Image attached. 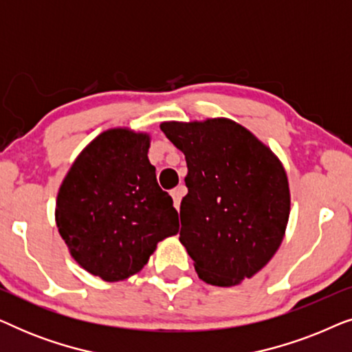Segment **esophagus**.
<instances>
[{
    "instance_id": "esophagus-1",
    "label": "esophagus",
    "mask_w": 352,
    "mask_h": 352,
    "mask_svg": "<svg viewBox=\"0 0 352 352\" xmlns=\"http://www.w3.org/2000/svg\"><path fill=\"white\" fill-rule=\"evenodd\" d=\"M184 195H186V187L184 186H177L171 190V197H173V201H175L176 210H179L181 200H182V197H184Z\"/></svg>"
}]
</instances>
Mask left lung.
<instances>
[{
    "mask_svg": "<svg viewBox=\"0 0 352 352\" xmlns=\"http://www.w3.org/2000/svg\"><path fill=\"white\" fill-rule=\"evenodd\" d=\"M160 128L186 155L179 240L199 277L218 287L253 277L287 229L290 189L282 163L232 120L165 122Z\"/></svg>",
    "mask_w": 352,
    "mask_h": 352,
    "instance_id": "8db88e82",
    "label": "left lung"
}]
</instances>
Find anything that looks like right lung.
<instances>
[{"label": "right lung", "mask_w": 352, "mask_h": 352, "mask_svg": "<svg viewBox=\"0 0 352 352\" xmlns=\"http://www.w3.org/2000/svg\"><path fill=\"white\" fill-rule=\"evenodd\" d=\"M148 134L100 133L80 153L57 194L56 223L70 254L105 282L146 266L157 243L179 230L173 199L148 162Z\"/></svg>", "instance_id": "add662e5"}]
</instances>
